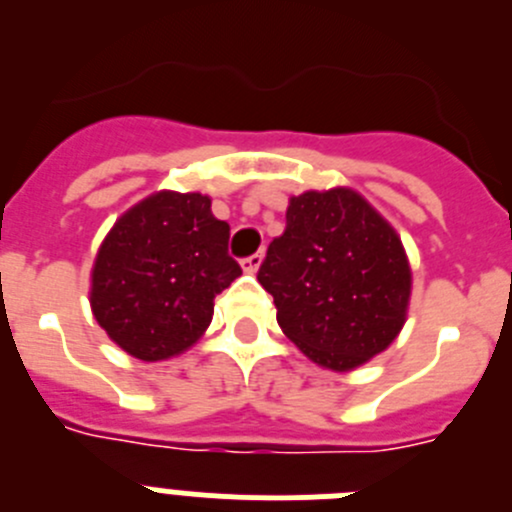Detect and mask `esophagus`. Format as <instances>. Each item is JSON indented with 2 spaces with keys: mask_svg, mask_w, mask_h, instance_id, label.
Instances as JSON below:
<instances>
[{
  "mask_svg": "<svg viewBox=\"0 0 512 512\" xmlns=\"http://www.w3.org/2000/svg\"><path fill=\"white\" fill-rule=\"evenodd\" d=\"M261 261H264V253H251L248 259H243V271H248V274H256L261 266Z\"/></svg>",
  "mask_w": 512,
  "mask_h": 512,
  "instance_id": "obj_1",
  "label": "esophagus"
}]
</instances>
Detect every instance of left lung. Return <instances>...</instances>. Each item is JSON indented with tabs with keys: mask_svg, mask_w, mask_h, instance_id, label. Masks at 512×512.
I'll use <instances>...</instances> for the list:
<instances>
[{
	"mask_svg": "<svg viewBox=\"0 0 512 512\" xmlns=\"http://www.w3.org/2000/svg\"><path fill=\"white\" fill-rule=\"evenodd\" d=\"M259 282L312 364L354 372L400 336L413 271L397 230L356 189L333 187L289 197Z\"/></svg>",
	"mask_w": 512,
	"mask_h": 512,
	"instance_id": "left-lung-1",
	"label": "left lung"
}]
</instances>
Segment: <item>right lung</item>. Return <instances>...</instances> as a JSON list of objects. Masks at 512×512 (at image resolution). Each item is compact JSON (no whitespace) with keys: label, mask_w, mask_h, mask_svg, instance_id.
I'll return each mask as SVG.
<instances>
[{"label":"right lung","mask_w":512,"mask_h":512,"mask_svg":"<svg viewBox=\"0 0 512 512\" xmlns=\"http://www.w3.org/2000/svg\"><path fill=\"white\" fill-rule=\"evenodd\" d=\"M230 225L200 192H161L117 217L92 266L89 305L104 333L140 361H166L200 341L215 297L241 277Z\"/></svg>","instance_id":"obj_1"}]
</instances>
